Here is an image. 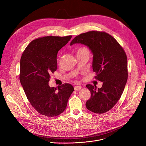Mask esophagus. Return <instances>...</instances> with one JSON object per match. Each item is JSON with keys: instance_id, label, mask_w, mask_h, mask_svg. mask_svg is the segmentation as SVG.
I'll return each instance as SVG.
<instances>
[{"instance_id": "obj_1", "label": "esophagus", "mask_w": 146, "mask_h": 146, "mask_svg": "<svg viewBox=\"0 0 146 146\" xmlns=\"http://www.w3.org/2000/svg\"><path fill=\"white\" fill-rule=\"evenodd\" d=\"M82 89V86H74V90H80Z\"/></svg>"}]
</instances>
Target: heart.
<instances>
[{
	"label": "heart",
	"instance_id": "heart-1",
	"mask_svg": "<svg viewBox=\"0 0 146 146\" xmlns=\"http://www.w3.org/2000/svg\"><path fill=\"white\" fill-rule=\"evenodd\" d=\"M82 53V54H89V51L86 47H80L77 52V54Z\"/></svg>",
	"mask_w": 146,
	"mask_h": 146
}]
</instances>
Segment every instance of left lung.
<instances>
[{
	"instance_id": "1",
	"label": "left lung",
	"mask_w": 146,
	"mask_h": 146,
	"mask_svg": "<svg viewBox=\"0 0 146 146\" xmlns=\"http://www.w3.org/2000/svg\"><path fill=\"white\" fill-rule=\"evenodd\" d=\"M86 45L93 54L95 79L102 82L101 88L87 85L91 96L86 103L88 110L104 113L112 109L120 99L128 78L127 57L115 38L105 32L92 31L74 37V44Z\"/></svg>"
}]
</instances>
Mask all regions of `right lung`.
<instances>
[{"mask_svg":"<svg viewBox=\"0 0 146 146\" xmlns=\"http://www.w3.org/2000/svg\"><path fill=\"white\" fill-rule=\"evenodd\" d=\"M72 35L47 36L31 42L20 61L19 80L29 102L40 113L56 117L64 112L74 91L69 83L57 90L48 85L50 74L57 68L58 51L70 40Z\"/></svg>","mask_w":146,"mask_h":146,"instance_id":"1","label":"right lung"}]
</instances>
